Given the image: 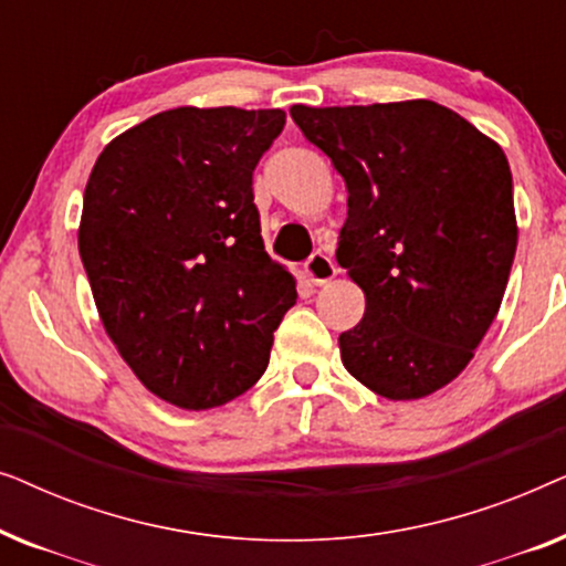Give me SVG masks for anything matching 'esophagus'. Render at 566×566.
<instances>
[{
	"label": "esophagus",
	"instance_id": "obj_1",
	"mask_svg": "<svg viewBox=\"0 0 566 566\" xmlns=\"http://www.w3.org/2000/svg\"><path fill=\"white\" fill-rule=\"evenodd\" d=\"M301 273H304V277L312 285H327L332 277L337 275V268H335V262L327 258V254L316 252L306 260V265H304V270H301Z\"/></svg>",
	"mask_w": 566,
	"mask_h": 566
}]
</instances>
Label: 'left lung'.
<instances>
[{
	"mask_svg": "<svg viewBox=\"0 0 566 566\" xmlns=\"http://www.w3.org/2000/svg\"><path fill=\"white\" fill-rule=\"evenodd\" d=\"M291 118L347 188L337 262L366 293L339 335L347 374L422 399L459 378L505 296L517 247L505 151L432 99L308 107Z\"/></svg>",
	"mask_w": 566,
	"mask_h": 566,
	"instance_id": "8db88e82",
	"label": "left lung"
}]
</instances>
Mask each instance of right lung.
I'll use <instances>...</instances> for the list:
<instances>
[{"mask_svg": "<svg viewBox=\"0 0 566 566\" xmlns=\"http://www.w3.org/2000/svg\"><path fill=\"white\" fill-rule=\"evenodd\" d=\"M283 126V111L175 107L115 136L84 188L80 254L103 327L138 381L180 409L258 384L296 304L252 192Z\"/></svg>", "mask_w": 566, "mask_h": 566, "instance_id": "add662e5", "label": "right lung"}]
</instances>
